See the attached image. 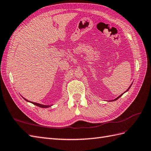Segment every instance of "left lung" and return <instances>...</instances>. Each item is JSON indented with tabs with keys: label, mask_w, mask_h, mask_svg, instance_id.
Wrapping results in <instances>:
<instances>
[{
	"label": "left lung",
	"mask_w": 151,
	"mask_h": 151,
	"mask_svg": "<svg viewBox=\"0 0 151 151\" xmlns=\"http://www.w3.org/2000/svg\"><path fill=\"white\" fill-rule=\"evenodd\" d=\"M131 86H129V88H127V91H128V90H129V88H130V87H131ZM124 93H122V94H121V95H120V96H119V97H117V98H115V99H114V100H112V101H115V100H117V99H119V98H120V97H121V96H122V95H123V94H124Z\"/></svg>",
	"instance_id": "left-lung-1"
}]
</instances>
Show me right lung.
Returning <instances> with one entry per match:
<instances>
[{"instance_id": "right-lung-1", "label": "right lung", "mask_w": 151, "mask_h": 151, "mask_svg": "<svg viewBox=\"0 0 151 151\" xmlns=\"http://www.w3.org/2000/svg\"><path fill=\"white\" fill-rule=\"evenodd\" d=\"M24 99L25 100H26L27 101L30 102L31 103L34 104V105H36V106H39V107H41V108H49V107H50V106H52V105H41V104H39V103H34V102H32V101H28L27 99H25V98H24Z\"/></svg>"}]
</instances>
